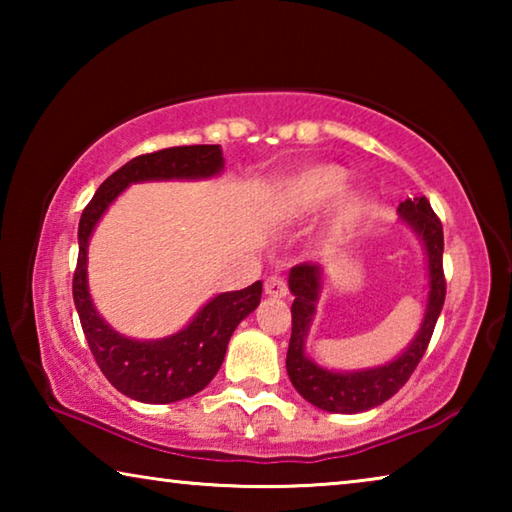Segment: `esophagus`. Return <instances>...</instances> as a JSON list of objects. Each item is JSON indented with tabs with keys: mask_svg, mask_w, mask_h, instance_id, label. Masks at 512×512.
I'll return each mask as SVG.
<instances>
[{
	"mask_svg": "<svg viewBox=\"0 0 512 512\" xmlns=\"http://www.w3.org/2000/svg\"><path fill=\"white\" fill-rule=\"evenodd\" d=\"M264 291H266V296H271V298H284L289 293V287L280 275H271L264 282Z\"/></svg>",
	"mask_w": 512,
	"mask_h": 512,
	"instance_id": "1",
	"label": "esophagus"
}]
</instances>
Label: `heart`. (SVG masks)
<instances>
[{"mask_svg": "<svg viewBox=\"0 0 512 512\" xmlns=\"http://www.w3.org/2000/svg\"><path fill=\"white\" fill-rule=\"evenodd\" d=\"M345 183H348V173L336 167V164H309V167L296 171L280 185L273 201V212L289 221L307 219V216L316 214L332 203L345 189ZM359 210L361 196H345L339 219L348 223L359 214Z\"/></svg>", "mask_w": 512, "mask_h": 512, "instance_id": "b5f03b06", "label": "heart"}]
</instances>
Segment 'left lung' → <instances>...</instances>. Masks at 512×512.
Masks as SVG:
<instances>
[{
    "label": "left lung",
    "mask_w": 512,
    "mask_h": 512,
    "mask_svg": "<svg viewBox=\"0 0 512 512\" xmlns=\"http://www.w3.org/2000/svg\"><path fill=\"white\" fill-rule=\"evenodd\" d=\"M400 216L409 223L415 235L424 244L427 253V275L429 293L427 309H424L422 325L400 357L384 363V366L354 370V372H334L305 354V339L311 320L316 314V302L323 289V268L318 264H298L289 273V289L296 300L291 305V341L287 352V372L296 391L318 409L329 413H361L386 400L400 391L409 381L413 370L418 368L420 359L427 352L433 327L438 323L440 311L445 305V273H443V223L431 210L424 196L406 198L400 203Z\"/></svg>",
    "instance_id": "obj_1"
}]
</instances>
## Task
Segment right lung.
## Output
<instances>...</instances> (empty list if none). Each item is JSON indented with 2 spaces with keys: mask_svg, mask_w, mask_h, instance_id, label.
<instances>
[{
  "mask_svg": "<svg viewBox=\"0 0 512 512\" xmlns=\"http://www.w3.org/2000/svg\"><path fill=\"white\" fill-rule=\"evenodd\" d=\"M223 171L219 144L171 146L137 155L103 180L79 223V259L72 282L85 339L103 375L119 393L146 404H169L192 397L219 372L237 325L262 300V282L219 293L185 329L158 341H135L115 332L94 309L88 289V244L103 212L128 185L144 180H198Z\"/></svg>",
  "mask_w": 512,
  "mask_h": 512,
  "instance_id": "1",
  "label": "right lung"
}]
</instances>
